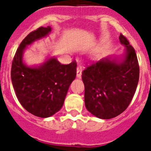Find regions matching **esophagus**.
Instances as JSON below:
<instances>
[{"label": "esophagus", "instance_id": "1", "mask_svg": "<svg viewBox=\"0 0 151 151\" xmlns=\"http://www.w3.org/2000/svg\"><path fill=\"white\" fill-rule=\"evenodd\" d=\"M76 76L78 78H81V77H82V66H78V67H77Z\"/></svg>", "mask_w": 151, "mask_h": 151}]
</instances>
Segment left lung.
I'll use <instances>...</instances> for the list:
<instances>
[{
    "mask_svg": "<svg viewBox=\"0 0 151 151\" xmlns=\"http://www.w3.org/2000/svg\"><path fill=\"white\" fill-rule=\"evenodd\" d=\"M119 41L126 50L123 61L104 58L88 66L82 73L85 106L93 115L104 119L114 118L126 110L139 80L134 47L122 34Z\"/></svg>",
    "mask_w": 151,
    "mask_h": 151,
    "instance_id": "left-lung-1",
    "label": "left lung"
}]
</instances>
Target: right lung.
<instances>
[{"label":"right lung","instance_id":"1","mask_svg":"<svg viewBox=\"0 0 151 151\" xmlns=\"http://www.w3.org/2000/svg\"><path fill=\"white\" fill-rule=\"evenodd\" d=\"M51 31L50 26L39 27L22 40L13 57L11 80L18 101L29 113L47 118L63 105L69 85L76 76L77 63L67 65L50 58L39 67H28L22 61L27 45L43 38Z\"/></svg>","mask_w":151,"mask_h":151}]
</instances>
